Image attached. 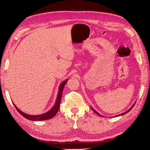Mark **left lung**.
I'll use <instances>...</instances> for the list:
<instances>
[{
  "mask_svg": "<svg viewBox=\"0 0 150 150\" xmlns=\"http://www.w3.org/2000/svg\"><path fill=\"white\" fill-rule=\"evenodd\" d=\"M135 104V103H134V104H133V105H132V106L131 107V108H130V109H129V110H127L126 112H124V113H121V114H120V115H117V117H118V116H120V115H124V114H126V113H127V112H129V111H130V110H131V109H132L133 108V107L134 106ZM91 109L93 110V112H94L95 113H96V114H98V115H99V116H100V117H102V116H101V115H100V114H99V113H98V112H96V110H95V109H93L92 108H91ZM115 117H116V116H115Z\"/></svg>",
  "mask_w": 150,
  "mask_h": 150,
  "instance_id": "left-lung-1",
  "label": "left lung"
}]
</instances>
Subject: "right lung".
Segmentation results:
<instances>
[{
    "label": "right lung",
    "instance_id": "add662e5",
    "mask_svg": "<svg viewBox=\"0 0 150 150\" xmlns=\"http://www.w3.org/2000/svg\"><path fill=\"white\" fill-rule=\"evenodd\" d=\"M68 81V79L65 80V81H63L60 85L59 88V92H58V95H57V99H56V102L55 103V105L53 106V108L49 110L48 112L43 113V114H41V115H28V114H26L25 113H24L23 112H22L21 110H20L15 105V108L16 109V110L19 112V113L21 114V115H23L24 118L29 120H32V121H41V120H48L50 118H52V117H54L55 114L58 112L59 108H60V101H61V98H62V92H63V90L64 87H65V84L67 83V81Z\"/></svg>",
    "mask_w": 150,
    "mask_h": 150
}]
</instances>
